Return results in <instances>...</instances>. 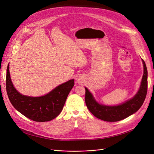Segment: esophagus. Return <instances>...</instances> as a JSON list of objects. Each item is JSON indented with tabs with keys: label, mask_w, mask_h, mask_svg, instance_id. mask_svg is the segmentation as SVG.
<instances>
[{
	"label": "esophagus",
	"mask_w": 154,
	"mask_h": 154,
	"mask_svg": "<svg viewBox=\"0 0 154 154\" xmlns=\"http://www.w3.org/2000/svg\"><path fill=\"white\" fill-rule=\"evenodd\" d=\"M77 82H79V80H77Z\"/></svg>",
	"instance_id": "esophagus-1"
}]
</instances>
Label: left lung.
Masks as SVG:
<instances>
[{
	"label": "left lung",
	"instance_id": "8db88e82",
	"mask_svg": "<svg viewBox=\"0 0 154 154\" xmlns=\"http://www.w3.org/2000/svg\"><path fill=\"white\" fill-rule=\"evenodd\" d=\"M144 73L137 94L132 99L116 106H106L97 103L92 94L85 88V103L88 109L97 118L109 122H118L127 118L140 109L145 100L148 88V72L145 62L142 59Z\"/></svg>",
	"mask_w": 154,
	"mask_h": 154
}]
</instances>
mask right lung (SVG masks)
Returning a JSON list of instances; mask_svg holds the SVG:
<instances>
[{"instance_id":"1","label":"right lung","mask_w":154,"mask_h":154,"mask_svg":"<svg viewBox=\"0 0 154 154\" xmlns=\"http://www.w3.org/2000/svg\"><path fill=\"white\" fill-rule=\"evenodd\" d=\"M74 85V80L72 79L58 85L44 96H24L14 87L10 78L9 64L7 67L6 86L9 100L19 112L35 122H49L57 118L62 112Z\"/></svg>"}]
</instances>
